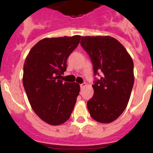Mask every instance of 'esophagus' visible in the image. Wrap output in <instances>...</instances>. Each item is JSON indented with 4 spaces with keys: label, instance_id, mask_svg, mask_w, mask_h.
I'll use <instances>...</instances> for the list:
<instances>
[{
    "label": "esophagus",
    "instance_id": "obj_1",
    "mask_svg": "<svg viewBox=\"0 0 153 153\" xmlns=\"http://www.w3.org/2000/svg\"><path fill=\"white\" fill-rule=\"evenodd\" d=\"M86 83L85 82H84V83H82V84H81L80 85V87H81V88H84L85 86H86Z\"/></svg>",
    "mask_w": 153,
    "mask_h": 153
}]
</instances>
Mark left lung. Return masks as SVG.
Instances as JSON below:
<instances>
[{"instance_id": "left-lung-1", "label": "left lung", "mask_w": 153, "mask_h": 153, "mask_svg": "<svg viewBox=\"0 0 153 153\" xmlns=\"http://www.w3.org/2000/svg\"><path fill=\"white\" fill-rule=\"evenodd\" d=\"M81 45L89 55L94 74V95L87 102L88 112L100 123H111L127 107L134 85V64L130 54L114 37L82 36Z\"/></svg>"}]
</instances>
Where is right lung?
I'll return each mask as SVG.
<instances>
[{
  "instance_id": "right-lung-1",
  "label": "right lung",
  "mask_w": 153,
  "mask_h": 153,
  "mask_svg": "<svg viewBox=\"0 0 153 153\" xmlns=\"http://www.w3.org/2000/svg\"><path fill=\"white\" fill-rule=\"evenodd\" d=\"M80 36L45 38L31 49L23 67V85L33 111L44 122L59 125L72 113L80 92L76 82H63L67 59Z\"/></svg>"
}]
</instances>
